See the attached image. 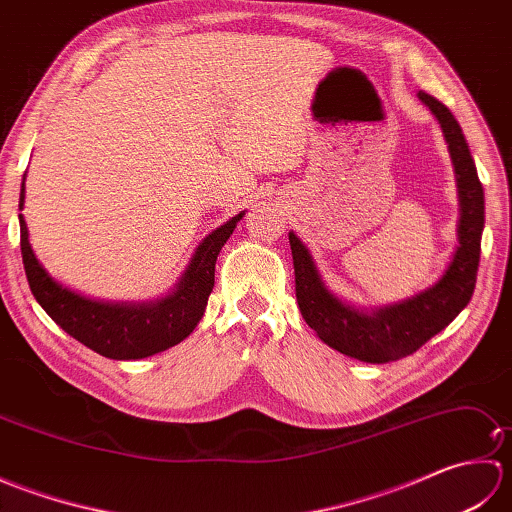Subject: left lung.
Here are the masks:
<instances>
[{
  "mask_svg": "<svg viewBox=\"0 0 512 512\" xmlns=\"http://www.w3.org/2000/svg\"><path fill=\"white\" fill-rule=\"evenodd\" d=\"M418 99L440 121L444 138L449 143L460 193V246L438 284L409 301L367 314L336 299L321 281L308 248L301 244L295 233L288 235L292 262H295L297 303L303 319L319 334L323 343L365 363L398 361V358L420 350L431 336L447 328L466 308L477 281L484 231L482 182L477 178L462 127L449 107L424 92H418Z\"/></svg>",
  "mask_w": 512,
  "mask_h": 512,
  "instance_id": "obj_1",
  "label": "left lung"
}]
</instances>
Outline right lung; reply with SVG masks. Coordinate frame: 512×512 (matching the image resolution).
I'll return each mask as SVG.
<instances>
[{
	"label": "right lung",
	"mask_w": 512,
	"mask_h": 512,
	"mask_svg": "<svg viewBox=\"0 0 512 512\" xmlns=\"http://www.w3.org/2000/svg\"><path fill=\"white\" fill-rule=\"evenodd\" d=\"M21 206H24V182H21L19 209ZM242 215H235L204 239L169 297L143 306L92 301L59 286L32 253L24 215H19L21 257H24L32 295L61 330L105 358L132 361V358L165 352L195 330L215 284V259Z\"/></svg>",
	"instance_id": "1"
}]
</instances>
